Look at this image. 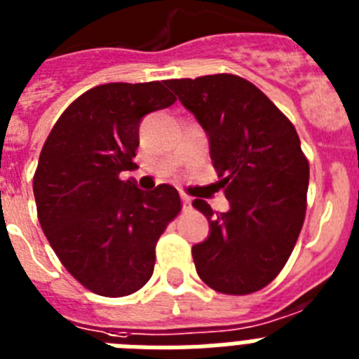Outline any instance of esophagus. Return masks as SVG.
<instances>
[{"mask_svg":"<svg viewBox=\"0 0 359 359\" xmlns=\"http://www.w3.org/2000/svg\"><path fill=\"white\" fill-rule=\"evenodd\" d=\"M180 198H182V204H184L186 208H188L189 204H191V197H189V195H186V194H180Z\"/></svg>","mask_w":359,"mask_h":359,"instance_id":"34e87169","label":"esophagus"}]
</instances>
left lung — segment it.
<instances>
[{
	"instance_id": "8db88e82",
	"label": "left lung",
	"mask_w": 359,
	"mask_h": 359,
	"mask_svg": "<svg viewBox=\"0 0 359 359\" xmlns=\"http://www.w3.org/2000/svg\"><path fill=\"white\" fill-rule=\"evenodd\" d=\"M210 138L226 213L195 198L210 237L191 248L198 277L213 290L246 296L279 276L305 222L309 158L294 123L237 74L170 80Z\"/></svg>"
}]
</instances>
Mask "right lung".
I'll use <instances>...</instances> for the list:
<instances>
[{"instance_id":"right-lung-1","label":"right lung","mask_w":359,"mask_h":359,"mask_svg":"<svg viewBox=\"0 0 359 359\" xmlns=\"http://www.w3.org/2000/svg\"><path fill=\"white\" fill-rule=\"evenodd\" d=\"M175 100L162 82L96 86L63 111L41 147L38 221L60 263L98 296H129L149 281L156 241L180 213L173 186L142 191L120 179L137 168L144 114Z\"/></svg>"}]
</instances>
